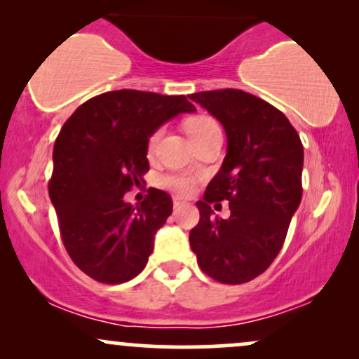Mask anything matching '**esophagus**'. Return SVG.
I'll list each match as a JSON object with an SVG mask.
<instances>
[{
	"label": "esophagus",
	"mask_w": 359,
	"mask_h": 359,
	"mask_svg": "<svg viewBox=\"0 0 359 359\" xmlns=\"http://www.w3.org/2000/svg\"><path fill=\"white\" fill-rule=\"evenodd\" d=\"M184 205H185V203H182V201H179V199L174 201V209H175V211H177V209L184 208Z\"/></svg>",
	"instance_id": "esophagus-1"
}]
</instances>
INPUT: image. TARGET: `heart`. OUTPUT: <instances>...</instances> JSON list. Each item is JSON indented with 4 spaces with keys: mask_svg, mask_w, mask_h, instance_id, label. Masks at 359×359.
Segmentation results:
<instances>
[{
    "mask_svg": "<svg viewBox=\"0 0 359 359\" xmlns=\"http://www.w3.org/2000/svg\"><path fill=\"white\" fill-rule=\"evenodd\" d=\"M185 133H187L191 143H196L199 142V140L211 137L214 133H221V128L212 118L199 114V116H194L185 121ZM160 135H162V130H156L150 137V140H148V151L155 150L156 143H158L160 140ZM160 184L165 185V187L170 189V191L180 194V196H187V194H191L194 189L192 177L182 175V174L162 175L160 177Z\"/></svg>",
    "mask_w": 359,
    "mask_h": 359,
    "instance_id": "heart-1",
    "label": "heart"
}]
</instances>
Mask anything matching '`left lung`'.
Masks as SVG:
<instances>
[{
  "label": "left lung",
  "mask_w": 359,
  "mask_h": 359,
  "mask_svg": "<svg viewBox=\"0 0 359 359\" xmlns=\"http://www.w3.org/2000/svg\"><path fill=\"white\" fill-rule=\"evenodd\" d=\"M191 100L221 123L228 138L224 162L196 205L199 224L189 234L201 270L238 285L271 265L302 199L304 147L282 111L240 89L204 90ZM228 200L232 216L219 220L210 204Z\"/></svg>",
  "instance_id": "left-lung-1"
}]
</instances>
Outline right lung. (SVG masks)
Masks as SVG:
<instances>
[{"mask_svg":"<svg viewBox=\"0 0 359 359\" xmlns=\"http://www.w3.org/2000/svg\"><path fill=\"white\" fill-rule=\"evenodd\" d=\"M194 111L185 96L121 89L86 101L62 126L48 196L69 257L90 278L123 283L147 266L172 197L150 187L143 203L131 205L123 196L145 182L148 138Z\"/></svg>","mask_w":359,"mask_h":359,"instance_id":"obj_1","label":"right lung"}]
</instances>
